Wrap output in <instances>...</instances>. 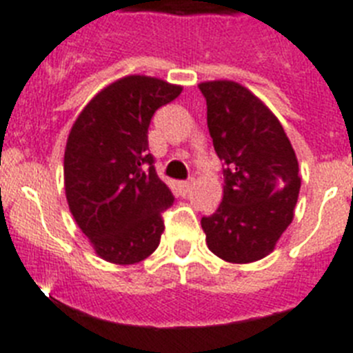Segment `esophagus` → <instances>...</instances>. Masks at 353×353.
Wrapping results in <instances>:
<instances>
[{"instance_id":"esophagus-1","label":"esophagus","mask_w":353,"mask_h":353,"mask_svg":"<svg viewBox=\"0 0 353 353\" xmlns=\"http://www.w3.org/2000/svg\"><path fill=\"white\" fill-rule=\"evenodd\" d=\"M192 185H194V181L177 183V190H179V194H181V195H186V194H188V192L192 190Z\"/></svg>"}]
</instances>
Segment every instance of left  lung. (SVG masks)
<instances>
[{"label": "left lung", "mask_w": 353, "mask_h": 353, "mask_svg": "<svg viewBox=\"0 0 353 353\" xmlns=\"http://www.w3.org/2000/svg\"><path fill=\"white\" fill-rule=\"evenodd\" d=\"M199 90L213 147L224 161L222 203L201 219L206 244L226 262H254L274 250L294 217L298 159L282 123L244 85L213 81Z\"/></svg>", "instance_id": "1"}]
</instances>
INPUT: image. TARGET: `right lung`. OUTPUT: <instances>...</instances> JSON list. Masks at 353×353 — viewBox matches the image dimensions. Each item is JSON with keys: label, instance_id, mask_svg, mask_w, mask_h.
Listing matches in <instances>:
<instances>
[{"label": "right lung", "instance_id": "obj_1", "mask_svg": "<svg viewBox=\"0 0 353 353\" xmlns=\"http://www.w3.org/2000/svg\"><path fill=\"white\" fill-rule=\"evenodd\" d=\"M181 91L152 77H123L100 91L71 127L66 199L100 259L129 265L159 245L163 212L174 195L156 174L147 134L154 112Z\"/></svg>", "mask_w": 353, "mask_h": 353}]
</instances>
